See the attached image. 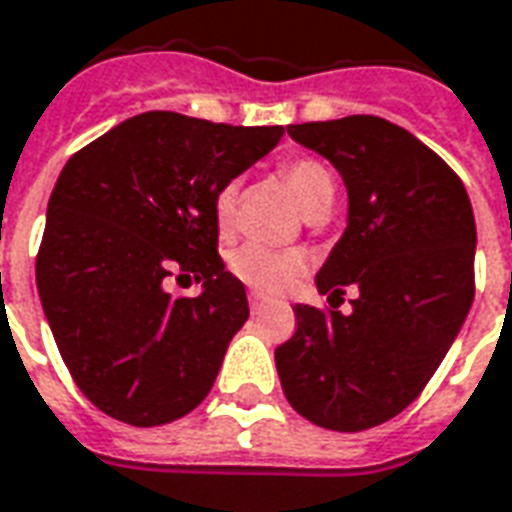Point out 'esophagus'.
Here are the masks:
<instances>
[{
    "label": "esophagus",
    "mask_w": 512,
    "mask_h": 512,
    "mask_svg": "<svg viewBox=\"0 0 512 512\" xmlns=\"http://www.w3.org/2000/svg\"><path fill=\"white\" fill-rule=\"evenodd\" d=\"M266 306H268L266 298H260V295H249V309H252V314H260Z\"/></svg>",
    "instance_id": "34e87169"
}]
</instances>
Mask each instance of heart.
<instances>
[{
    "instance_id": "1",
    "label": "heart",
    "mask_w": 512,
    "mask_h": 512,
    "mask_svg": "<svg viewBox=\"0 0 512 512\" xmlns=\"http://www.w3.org/2000/svg\"><path fill=\"white\" fill-rule=\"evenodd\" d=\"M282 173H285L287 187L298 200V206L304 208L306 217L317 214V211H328L333 206L336 179L325 162L314 160V157H295L282 168ZM238 189H241L238 181H227L225 187H219L217 198H214V219L222 233L233 227ZM230 268L244 285L255 287L260 293H274L279 287H285L290 276L301 271V255L279 252V249H268L260 244H246L233 255Z\"/></svg>"
}]
</instances>
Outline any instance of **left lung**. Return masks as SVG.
I'll return each instance as SVG.
<instances>
[{"label":"left lung","instance_id":"8db88e82","mask_svg":"<svg viewBox=\"0 0 512 512\" xmlns=\"http://www.w3.org/2000/svg\"><path fill=\"white\" fill-rule=\"evenodd\" d=\"M339 170L347 227L317 271L320 293L358 287L352 312L295 304L274 352L298 415L363 431L418 399L475 298V217L461 179L412 132L380 116L290 124ZM328 298V301H331Z\"/></svg>","mask_w":512,"mask_h":512}]
</instances>
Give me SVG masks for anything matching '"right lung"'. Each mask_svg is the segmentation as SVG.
<instances>
[{
    "instance_id": "add662e5",
    "label": "right lung",
    "mask_w": 512,
    "mask_h": 512,
    "mask_svg": "<svg viewBox=\"0 0 512 512\" xmlns=\"http://www.w3.org/2000/svg\"><path fill=\"white\" fill-rule=\"evenodd\" d=\"M282 135L149 111L67 160L34 271L56 347L97 410L146 429L206 399L249 317L217 252L214 198ZM176 270L204 282L200 296L164 290Z\"/></svg>"
}]
</instances>
